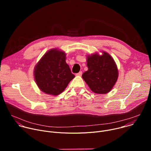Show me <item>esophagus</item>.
<instances>
[{"label": "esophagus", "instance_id": "obj_1", "mask_svg": "<svg viewBox=\"0 0 151 151\" xmlns=\"http://www.w3.org/2000/svg\"><path fill=\"white\" fill-rule=\"evenodd\" d=\"M82 72H79V73H78L76 74V76H82Z\"/></svg>", "mask_w": 151, "mask_h": 151}]
</instances>
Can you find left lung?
I'll use <instances>...</instances> for the list:
<instances>
[{
  "label": "left lung",
  "instance_id": "1",
  "mask_svg": "<svg viewBox=\"0 0 151 151\" xmlns=\"http://www.w3.org/2000/svg\"><path fill=\"white\" fill-rule=\"evenodd\" d=\"M88 70L82 74V78L91 90L96 94L109 93L118 78L116 63L108 53L94 54L87 56Z\"/></svg>",
  "mask_w": 151,
  "mask_h": 151
}]
</instances>
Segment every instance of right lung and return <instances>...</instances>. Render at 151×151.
<instances>
[{
    "label": "right lung",
    "instance_id": "obj_1",
    "mask_svg": "<svg viewBox=\"0 0 151 151\" xmlns=\"http://www.w3.org/2000/svg\"><path fill=\"white\" fill-rule=\"evenodd\" d=\"M36 83L44 93L57 96L66 89L75 77L66 62V54L57 49L46 52L34 70Z\"/></svg>",
    "mask_w": 151,
    "mask_h": 151
}]
</instances>
